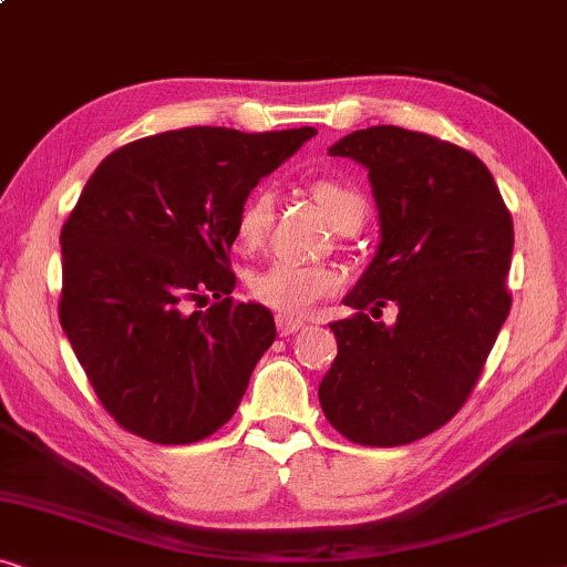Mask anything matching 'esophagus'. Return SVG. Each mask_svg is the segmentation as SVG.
<instances>
[{
  "label": "esophagus",
  "instance_id": "esophagus-1",
  "mask_svg": "<svg viewBox=\"0 0 567 567\" xmlns=\"http://www.w3.org/2000/svg\"><path fill=\"white\" fill-rule=\"evenodd\" d=\"M306 329V323L300 321V318H292V316H277V331H280V337H290V333Z\"/></svg>",
  "mask_w": 567,
  "mask_h": 567
}]
</instances>
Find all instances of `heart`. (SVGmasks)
Listing matches in <instances>:
<instances>
[{"mask_svg": "<svg viewBox=\"0 0 567 567\" xmlns=\"http://www.w3.org/2000/svg\"><path fill=\"white\" fill-rule=\"evenodd\" d=\"M313 197L321 205L326 218L337 230L347 226H362L364 200L352 187L333 179H321L313 185ZM275 215V197L269 189H257L244 203L236 220V238L244 249H257L269 234ZM339 287L337 269L323 265H292V261H269L249 277V292L261 306L280 313H306L318 300Z\"/></svg>", "mask_w": 567, "mask_h": 567, "instance_id": "1", "label": "heart"}]
</instances>
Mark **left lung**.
Returning <instances> with one entry per match:
<instances>
[{"mask_svg":"<svg viewBox=\"0 0 567 567\" xmlns=\"http://www.w3.org/2000/svg\"><path fill=\"white\" fill-rule=\"evenodd\" d=\"M329 154L367 169L380 246L344 298L354 313L331 323L339 354L318 401L347 440L411 444L462 409L496 344L512 308V213L488 166L434 135L374 125ZM388 301L396 323L372 322Z\"/></svg>","mask_w":567,"mask_h":567,"instance_id":"obj_1","label":"left lung"}]
</instances>
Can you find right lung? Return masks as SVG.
Segmentation results:
<instances>
[{
	"instance_id": "add662e5",
	"label": "right lung",
	"mask_w": 567,
	"mask_h": 567,
	"mask_svg": "<svg viewBox=\"0 0 567 567\" xmlns=\"http://www.w3.org/2000/svg\"><path fill=\"white\" fill-rule=\"evenodd\" d=\"M316 127H182L117 148L61 228L59 316L110 416L156 444L226 424L277 337L259 302L230 298L238 213ZM213 293L210 309L197 311Z\"/></svg>"
}]
</instances>
